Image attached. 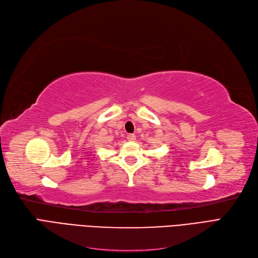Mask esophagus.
I'll list each match as a JSON object with an SVG mask.
<instances>
[{
	"instance_id": "esophagus-1",
	"label": "esophagus",
	"mask_w": 258,
	"mask_h": 258,
	"mask_svg": "<svg viewBox=\"0 0 258 258\" xmlns=\"http://www.w3.org/2000/svg\"><path fill=\"white\" fill-rule=\"evenodd\" d=\"M136 139H137V138H136L135 135H128V136H127V140L130 141V142H135Z\"/></svg>"
}]
</instances>
